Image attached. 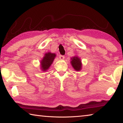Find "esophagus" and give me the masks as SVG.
I'll return each instance as SVG.
<instances>
[{
    "instance_id": "esophagus-1",
    "label": "esophagus",
    "mask_w": 123,
    "mask_h": 123,
    "mask_svg": "<svg viewBox=\"0 0 123 123\" xmlns=\"http://www.w3.org/2000/svg\"><path fill=\"white\" fill-rule=\"evenodd\" d=\"M59 59H60V60H64V56L60 55H59Z\"/></svg>"
}]
</instances>
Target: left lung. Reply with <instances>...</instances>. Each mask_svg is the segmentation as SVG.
Instances as JSON below:
<instances>
[{
	"label": "left lung",
	"instance_id": "left-lung-1",
	"mask_svg": "<svg viewBox=\"0 0 123 123\" xmlns=\"http://www.w3.org/2000/svg\"><path fill=\"white\" fill-rule=\"evenodd\" d=\"M70 63H71L72 66L74 68V69L76 71H80L81 69V61L80 58H79L78 56H74L71 58Z\"/></svg>",
	"mask_w": 123,
	"mask_h": 123
}]
</instances>
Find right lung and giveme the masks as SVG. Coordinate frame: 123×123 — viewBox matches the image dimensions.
<instances>
[{
  "label": "right lung",
  "mask_w": 123,
  "mask_h": 123,
  "mask_svg": "<svg viewBox=\"0 0 123 123\" xmlns=\"http://www.w3.org/2000/svg\"><path fill=\"white\" fill-rule=\"evenodd\" d=\"M56 57L55 53H45L44 56L41 61V68L42 71L45 72L49 69L50 66L53 63V61Z\"/></svg>",
  "instance_id": "right-lung-1"
}]
</instances>
